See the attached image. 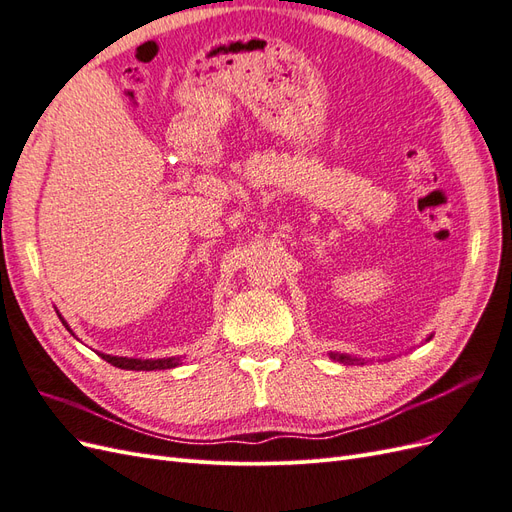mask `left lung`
<instances>
[{
    "mask_svg": "<svg viewBox=\"0 0 512 512\" xmlns=\"http://www.w3.org/2000/svg\"><path fill=\"white\" fill-rule=\"evenodd\" d=\"M431 339V335L427 337V342ZM329 356L333 361H339L344 365H363L365 359H359V356H352V354H344V352H329Z\"/></svg>",
    "mask_w": 512,
    "mask_h": 512,
    "instance_id": "1",
    "label": "left lung"
}]
</instances>
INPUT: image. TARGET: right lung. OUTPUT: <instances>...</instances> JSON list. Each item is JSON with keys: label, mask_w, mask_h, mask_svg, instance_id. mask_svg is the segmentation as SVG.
<instances>
[{"label": "right lung", "mask_w": 512, "mask_h": 512, "mask_svg": "<svg viewBox=\"0 0 512 512\" xmlns=\"http://www.w3.org/2000/svg\"><path fill=\"white\" fill-rule=\"evenodd\" d=\"M61 324L70 331L68 322L61 318V314L57 312ZM106 363H111L119 369H132V371H153V369H173L177 365H181L179 356H168V359H128V356H111V354H100Z\"/></svg>", "instance_id": "1"}]
</instances>
